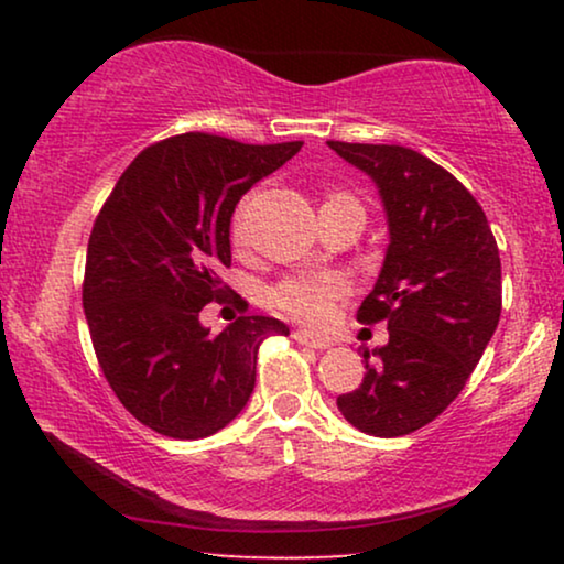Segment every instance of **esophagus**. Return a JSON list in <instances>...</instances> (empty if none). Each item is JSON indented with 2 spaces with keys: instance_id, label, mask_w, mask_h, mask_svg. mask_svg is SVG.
<instances>
[{
  "instance_id": "34e87169",
  "label": "esophagus",
  "mask_w": 564,
  "mask_h": 564,
  "mask_svg": "<svg viewBox=\"0 0 564 564\" xmlns=\"http://www.w3.org/2000/svg\"><path fill=\"white\" fill-rule=\"evenodd\" d=\"M292 338H295L297 344L311 346V349H318V351L330 349V346H334V341H330V338L313 334V330H295V334H292Z\"/></svg>"
}]
</instances>
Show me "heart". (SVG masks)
Wrapping results in <instances>:
<instances>
[{
    "label": "heart",
    "mask_w": 564,
    "mask_h": 564,
    "mask_svg": "<svg viewBox=\"0 0 564 564\" xmlns=\"http://www.w3.org/2000/svg\"><path fill=\"white\" fill-rule=\"evenodd\" d=\"M323 205H357V199L346 192H334V195L326 197ZM230 238H234V246L243 249L249 243V205H238L234 215V223H230ZM346 282L336 274H295L288 276V280L276 282L272 290H269V307L276 313L288 315L292 321L300 323H323L328 321V315L334 313V305L346 295Z\"/></svg>",
    "instance_id": "heart-1"
}]
</instances>
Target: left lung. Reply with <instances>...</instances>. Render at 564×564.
I'll return each mask as SVG.
<instances>
[{"label":"left lung","instance_id":"obj_1","mask_svg":"<svg viewBox=\"0 0 564 564\" xmlns=\"http://www.w3.org/2000/svg\"><path fill=\"white\" fill-rule=\"evenodd\" d=\"M372 176L390 243L357 321H384L390 341L365 351V377L336 398L369 436L413 434L442 415L500 321V257L482 207L457 176L405 145L328 141Z\"/></svg>","mask_w":564,"mask_h":564}]
</instances>
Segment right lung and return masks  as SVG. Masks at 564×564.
<instances>
[{
	"instance_id": "right-lung-1",
	"label": "right lung",
	"mask_w": 564,
	"mask_h": 564,
	"mask_svg": "<svg viewBox=\"0 0 564 564\" xmlns=\"http://www.w3.org/2000/svg\"><path fill=\"white\" fill-rule=\"evenodd\" d=\"M303 149L172 135L143 149L99 210L87 246L82 303L105 380L126 411L172 438H205L249 403L257 354L282 321L238 315L220 334L199 323L207 303H234L230 218L261 176Z\"/></svg>"
}]
</instances>
